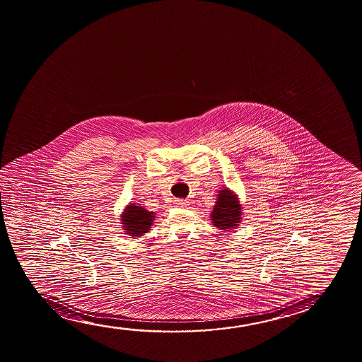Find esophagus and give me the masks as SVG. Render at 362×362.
I'll use <instances>...</instances> for the list:
<instances>
[{"instance_id":"obj_1","label":"esophagus","mask_w":362,"mask_h":362,"mask_svg":"<svg viewBox=\"0 0 362 362\" xmlns=\"http://www.w3.org/2000/svg\"><path fill=\"white\" fill-rule=\"evenodd\" d=\"M175 202H176V204L180 206V207H186V206H189V201H186V199H176Z\"/></svg>"}]
</instances>
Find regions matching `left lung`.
I'll return each mask as SVG.
<instances>
[{"mask_svg":"<svg viewBox=\"0 0 362 362\" xmlns=\"http://www.w3.org/2000/svg\"><path fill=\"white\" fill-rule=\"evenodd\" d=\"M242 204L237 194L228 187H223L217 194V201L211 212L214 227L228 232L235 229L242 222Z\"/></svg>","mask_w":362,"mask_h":362,"instance_id":"left-lung-1","label":"left lung"}]
</instances>
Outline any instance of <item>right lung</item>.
<instances>
[{
  "label": "right lung",
  "instance_id": "right-lung-1",
  "mask_svg": "<svg viewBox=\"0 0 362 362\" xmlns=\"http://www.w3.org/2000/svg\"><path fill=\"white\" fill-rule=\"evenodd\" d=\"M120 217V223L125 235H132V238H134L148 233L153 226L155 214L144 209L140 204H129Z\"/></svg>",
  "mask_w": 362,
  "mask_h": 362
}]
</instances>
